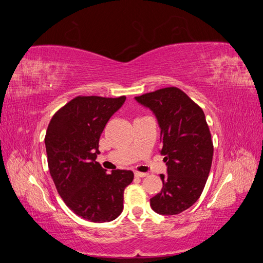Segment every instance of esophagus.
Masks as SVG:
<instances>
[{
    "label": "esophagus",
    "instance_id": "34e87169",
    "mask_svg": "<svg viewBox=\"0 0 263 263\" xmlns=\"http://www.w3.org/2000/svg\"><path fill=\"white\" fill-rule=\"evenodd\" d=\"M148 173H145V172H139V171H136L135 172V177L136 178H144V177H146Z\"/></svg>",
    "mask_w": 263,
    "mask_h": 263
}]
</instances>
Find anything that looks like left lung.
<instances>
[{
    "label": "left lung",
    "instance_id": "1",
    "mask_svg": "<svg viewBox=\"0 0 263 263\" xmlns=\"http://www.w3.org/2000/svg\"><path fill=\"white\" fill-rule=\"evenodd\" d=\"M155 113L161 128V155L168 174L150 206L161 215H176L200 198L212 166L214 146L203 109L176 86L136 97Z\"/></svg>",
    "mask_w": 263,
    "mask_h": 263
}]
</instances>
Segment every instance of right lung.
Segmentation results:
<instances>
[{"instance_id":"right-lung-1","label":"right lung","mask_w":263,"mask_h":263,"mask_svg":"<svg viewBox=\"0 0 263 263\" xmlns=\"http://www.w3.org/2000/svg\"><path fill=\"white\" fill-rule=\"evenodd\" d=\"M126 100L76 97L50 119L45 136L47 161L59 195L78 216L93 222L117 218L124 208V190L130 170L106 173L95 161L101 134Z\"/></svg>"}]
</instances>
